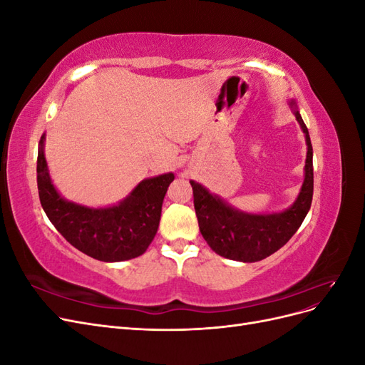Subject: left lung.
Returning a JSON list of instances; mask_svg holds the SVG:
<instances>
[{
  "mask_svg": "<svg viewBox=\"0 0 365 365\" xmlns=\"http://www.w3.org/2000/svg\"><path fill=\"white\" fill-rule=\"evenodd\" d=\"M291 105L307 143L304 182L291 208L274 215H245L208 193L201 184L190 181L201 235L208 247L219 256L250 263L267 259L295 235L311 208L314 195L312 143L295 103L291 102Z\"/></svg>",
  "mask_w": 365,
  "mask_h": 365,
  "instance_id": "left-lung-1",
  "label": "left lung"
}]
</instances>
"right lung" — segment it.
<instances>
[{
  "mask_svg": "<svg viewBox=\"0 0 365 365\" xmlns=\"http://www.w3.org/2000/svg\"><path fill=\"white\" fill-rule=\"evenodd\" d=\"M43 135L38 150V190L43 212L70 244L102 262L141 256L157 235L161 207L173 173L141 181L123 202L108 208H86L62 200L51 184L43 157Z\"/></svg>",
  "mask_w": 365,
  "mask_h": 365,
  "instance_id": "right-lung-1",
  "label": "right lung"
}]
</instances>
